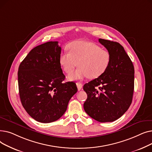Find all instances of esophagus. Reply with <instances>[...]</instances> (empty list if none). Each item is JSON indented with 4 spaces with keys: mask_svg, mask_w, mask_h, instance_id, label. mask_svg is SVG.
Instances as JSON below:
<instances>
[{
    "mask_svg": "<svg viewBox=\"0 0 152 152\" xmlns=\"http://www.w3.org/2000/svg\"><path fill=\"white\" fill-rule=\"evenodd\" d=\"M76 86H77L78 91H80V90L82 89V87H83V84H82V83L77 82V83H76Z\"/></svg>",
    "mask_w": 152,
    "mask_h": 152,
    "instance_id": "1",
    "label": "esophagus"
}]
</instances>
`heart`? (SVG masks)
Segmentation results:
<instances>
[{
	"instance_id": "heart-1",
	"label": "heart",
	"mask_w": 152,
	"mask_h": 152,
	"mask_svg": "<svg viewBox=\"0 0 152 152\" xmlns=\"http://www.w3.org/2000/svg\"><path fill=\"white\" fill-rule=\"evenodd\" d=\"M69 52L61 53L59 62L67 74L73 72L77 65L79 68L68 76L69 80H82L87 77L97 78L109 66L110 53L99 45L84 41H76L68 46Z\"/></svg>"
}]
</instances>
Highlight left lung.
<instances>
[{
	"instance_id": "left-lung-1",
	"label": "left lung",
	"mask_w": 152,
	"mask_h": 152,
	"mask_svg": "<svg viewBox=\"0 0 152 152\" xmlns=\"http://www.w3.org/2000/svg\"><path fill=\"white\" fill-rule=\"evenodd\" d=\"M99 41L110 53V63L102 75L84 85L87 95L84 109L99 122H112L123 116L131 104L134 68L120 44L103 39Z\"/></svg>"
}]
</instances>
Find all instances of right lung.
I'll use <instances>...</instances> for the list:
<instances>
[{
	"mask_svg": "<svg viewBox=\"0 0 152 152\" xmlns=\"http://www.w3.org/2000/svg\"><path fill=\"white\" fill-rule=\"evenodd\" d=\"M58 43L50 41L34 47L18 71L22 105L30 116L43 123L60 118L77 91L76 83H63L65 76L59 62L61 49Z\"/></svg>",
	"mask_w": 152,
	"mask_h": 152,
	"instance_id": "right-lung-1",
	"label": "right lung"
}]
</instances>
